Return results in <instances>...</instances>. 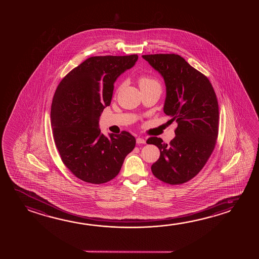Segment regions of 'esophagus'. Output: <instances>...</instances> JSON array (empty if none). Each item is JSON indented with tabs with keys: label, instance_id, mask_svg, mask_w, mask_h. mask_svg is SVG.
Segmentation results:
<instances>
[{
	"label": "esophagus",
	"instance_id": "1",
	"mask_svg": "<svg viewBox=\"0 0 259 259\" xmlns=\"http://www.w3.org/2000/svg\"><path fill=\"white\" fill-rule=\"evenodd\" d=\"M136 143L138 144H145L146 140H145V138H144V137H140V136H139V137L136 138Z\"/></svg>",
	"mask_w": 259,
	"mask_h": 259
}]
</instances>
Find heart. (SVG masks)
Masks as SVG:
<instances>
[{"label": "heart", "instance_id": "1", "mask_svg": "<svg viewBox=\"0 0 259 259\" xmlns=\"http://www.w3.org/2000/svg\"><path fill=\"white\" fill-rule=\"evenodd\" d=\"M152 85H159L158 82L155 79H153V77L150 76H141L139 78V85L140 88H145Z\"/></svg>", "mask_w": 259, "mask_h": 259}]
</instances>
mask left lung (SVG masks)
<instances>
[{"mask_svg":"<svg viewBox=\"0 0 259 259\" xmlns=\"http://www.w3.org/2000/svg\"><path fill=\"white\" fill-rule=\"evenodd\" d=\"M162 76L166 87L165 115L178 126L170 144L151 137L147 144L160 150L152 165L163 183L182 184L199 174L210 156L219 131V105L207 76L176 54L142 56Z\"/></svg>","mask_w":259,"mask_h":259,"instance_id":"8db88e82","label":"left lung"}]
</instances>
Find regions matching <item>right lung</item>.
<instances>
[{"instance_id":"1","label":"right lung","mask_w":259,"mask_h":259,"mask_svg":"<svg viewBox=\"0 0 259 259\" xmlns=\"http://www.w3.org/2000/svg\"><path fill=\"white\" fill-rule=\"evenodd\" d=\"M137 60L136 54L91 57L56 89L51 110L56 146L64 164L85 183L101 184L115 178L136 146L128 132L104 136L99 119L110 105L115 80Z\"/></svg>"}]
</instances>
